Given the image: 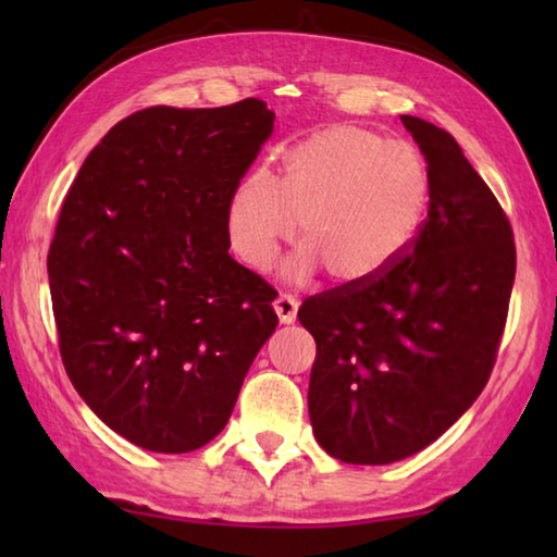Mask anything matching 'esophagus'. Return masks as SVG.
I'll return each mask as SVG.
<instances>
[{
	"label": "esophagus",
	"instance_id": "esophagus-1",
	"mask_svg": "<svg viewBox=\"0 0 557 557\" xmlns=\"http://www.w3.org/2000/svg\"><path fill=\"white\" fill-rule=\"evenodd\" d=\"M297 307H299V301L295 297L287 295V292H280L277 299H275V312H277L282 324L295 322V319H297Z\"/></svg>",
	"mask_w": 557,
	"mask_h": 557
}]
</instances>
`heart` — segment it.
<instances>
[{"label": "heart", "mask_w": 557, "mask_h": 557, "mask_svg": "<svg viewBox=\"0 0 557 557\" xmlns=\"http://www.w3.org/2000/svg\"><path fill=\"white\" fill-rule=\"evenodd\" d=\"M430 201V172L418 149L371 127L317 129L282 157L280 178L256 169L233 188L225 231L235 256L268 270L282 245H305L287 260L289 280L326 270L356 287L388 270L408 248Z\"/></svg>", "instance_id": "1"}]
</instances>
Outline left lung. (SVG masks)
<instances>
[{"instance_id": "8db88e82", "label": "left lung", "mask_w": 557, "mask_h": 557, "mask_svg": "<svg viewBox=\"0 0 557 557\" xmlns=\"http://www.w3.org/2000/svg\"><path fill=\"white\" fill-rule=\"evenodd\" d=\"M400 120L428 162V219L379 277L297 312L317 342L314 437L346 465L410 457L469 410L492 375L516 277L511 223L457 139Z\"/></svg>"}]
</instances>
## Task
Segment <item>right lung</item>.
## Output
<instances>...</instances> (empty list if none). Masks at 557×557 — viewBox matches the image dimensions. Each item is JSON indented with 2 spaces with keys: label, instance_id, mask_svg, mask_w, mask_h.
Instances as JSON below:
<instances>
[{
  "label": "right lung",
  "instance_id": "right-lung-1",
  "mask_svg": "<svg viewBox=\"0 0 557 557\" xmlns=\"http://www.w3.org/2000/svg\"><path fill=\"white\" fill-rule=\"evenodd\" d=\"M275 127L258 98L147 108L83 162L49 250L65 373L132 445L203 447L277 326V292L228 256L225 209Z\"/></svg>",
  "mask_w": 557,
  "mask_h": 557
}]
</instances>
